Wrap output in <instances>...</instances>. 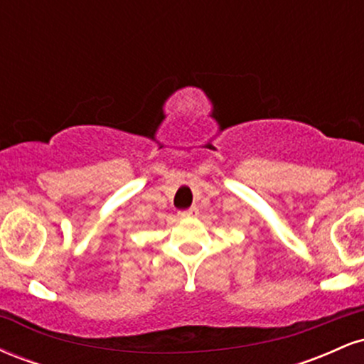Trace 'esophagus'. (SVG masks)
Returning <instances> with one entry per match:
<instances>
[{
	"mask_svg": "<svg viewBox=\"0 0 364 364\" xmlns=\"http://www.w3.org/2000/svg\"><path fill=\"white\" fill-rule=\"evenodd\" d=\"M179 215H181V217H195V215H198V208L193 205V207L188 208V210L179 212Z\"/></svg>",
	"mask_w": 364,
	"mask_h": 364,
	"instance_id": "obj_1",
	"label": "esophagus"
}]
</instances>
